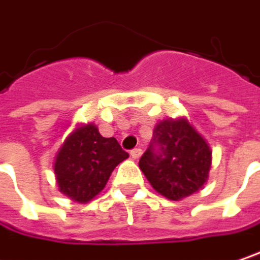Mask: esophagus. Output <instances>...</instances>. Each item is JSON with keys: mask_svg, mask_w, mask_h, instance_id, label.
Returning a JSON list of instances; mask_svg holds the SVG:
<instances>
[{"mask_svg": "<svg viewBox=\"0 0 260 260\" xmlns=\"http://www.w3.org/2000/svg\"><path fill=\"white\" fill-rule=\"evenodd\" d=\"M141 154H143V150H141V148H134V150L131 151V157H132V159H135V160H137V159H140V157H141Z\"/></svg>", "mask_w": 260, "mask_h": 260, "instance_id": "obj_1", "label": "esophagus"}]
</instances>
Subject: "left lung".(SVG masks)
<instances>
[{
  "label": "left lung",
  "instance_id": "1",
  "mask_svg": "<svg viewBox=\"0 0 260 260\" xmlns=\"http://www.w3.org/2000/svg\"><path fill=\"white\" fill-rule=\"evenodd\" d=\"M210 165V147L184 117L159 122L140 159V169L151 187L169 200H181L200 190Z\"/></svg>",
  "mask_w": 260,
  "mask_h": 260
}]
</instances>
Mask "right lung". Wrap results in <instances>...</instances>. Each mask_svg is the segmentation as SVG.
I'll return each instance as SVG.
<instances>
[{
    "mask_svg": "<svg viewBox=\"0 0 260 260\" xmlns=\"http://www.w3.org/2000/svg\"><path fill=\"white\" fill-rule=\"evenodd\" d=\"M116 138H104L94 123L73 131L60 147L54 174L60 192L78 203H88L103 190L116 166L128 159Z\"/></svg>",
    "mask_w": 260,
    "mask_h": 260,
    "instance_id": "obj_1",
    "label": "right lung"
}]
</instances>
